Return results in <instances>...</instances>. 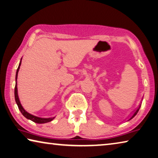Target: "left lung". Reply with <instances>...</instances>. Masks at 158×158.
<instances>
[{
    "mask_svg": "<svg viewBox=\"0 0 158 158\" xmlns=\"http://www.w3.org/2000/svg\"><path fill=\"white\" fill-rule=\"evenodd\" d=\"M141 105H140V106H139V107H137V108H136V110H134V113L131 114V117H130V118H129V120H130V119H131L132 118H133V117H135V115H136V114L138 113V112H139V109H140V107H141Z\"/></svg>",
    "mask_w": 158,
    "mask_h": 158,
    "instance_id": "obj_1",
    "label": "left lung"
}]
</instances>
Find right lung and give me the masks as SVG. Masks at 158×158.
<instances>
[{
	"mask_svg": "<svg viewBox=\"0 0 158 158\" xmlns=\"http://www.w3.org/2000/svg\"><path fill=\"white\" fill-rule=\"evenodd\" d=\"M21 60H22V59H21ZM20 65H21V61H20V62H19V67H18V68H17V69L16 77H15L16 83H15V101L17 102V106H18V107H19V110H20V112H22V114H23L24 116L26 117V118L29 119L30 120H31V121L36 122V123L43 124V123H46V122H49L52 121V120L54 119V117H52V118H41V117H36V116H34V115H32L31 114L28 113V112H27V111H25L23 107H22V105L20 103V102H19V98H18V95H17V74H18V72H19V67H20Z\"/></svg>",
	"mask_w": 158,
	"mask_h": 158,
	"instance_id": "add662e5",
	"label": "right lung"
}]
</instances>
